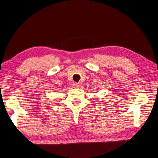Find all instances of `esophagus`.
Returning <instances> with one entry per match:
<instances>
[{"label":"esophagus","instance_id":"obj_1","mask_svg":"<svg viewBox=\"0 0 158 158\" xmlns=\"http://www.w3.org/2000/svg\"><path fill=\"white\" fill-rule=\"evenodd\" d=\"M80 86H81V83H73V87H74V88H79Z\"/></svg>","mask_w":158,"mask_h":158}]
</instances>
